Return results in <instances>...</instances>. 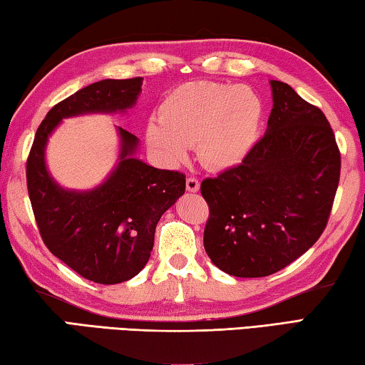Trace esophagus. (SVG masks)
<instances>
[{
    "label": "esophagus",
    "mask_w": 365,
    "mask_h": 365,
    "mask_svg": "<svg viewBox=\"0 0 365 365\" xmlns=\"http://www.w3.org/2000/svg\"><path fill=\"white\" fill-rule=\"evenodd\" d=\"M187 190L190 191V193H196V191L200 190V182H197V178H195V177L187 178Z\"/></svg>",
    "instance_id": "esophagus-1"
}]
</instances>
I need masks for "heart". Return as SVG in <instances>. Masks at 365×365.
I'll return each instance as SVG.
<instances>
[{
    "instance_id": "1",
    "label": "heart",
    "mask_w": 365,
    "mask_h": 365,
    "mask_svg": "<svg viewBox=\"0 0 365 365\" xmlns=\"http://www.w3.org/2000/svg\"><path fill=\"white\" fill-rule=\"evenodd\" d=\"M159 122H148V146L168 165L197 156L209 169L242 164L257 143L264 119L261 96L250 86L187 82L172 88L158 109Z\"/></svg>"
}]
</instances>
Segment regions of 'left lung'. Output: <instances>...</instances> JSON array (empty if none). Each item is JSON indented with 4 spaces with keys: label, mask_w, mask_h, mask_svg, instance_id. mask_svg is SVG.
<instances>
[{
    "label": "left lung",
    "mask_w": 365,
    "mask_h": 365,
    "mask_svg": "<svg viewBox=\"0 0 365 365\" xmlns=\"http://www.w3.org/2000/svg\"><path fill=\"white\" fill-rule=\"evenodd\" d=\"M267 130L242 164L201 183L209 206L205 250L233 277L287 267L317 242L330 217L341 158L322 110L270 80Z\"/></svg>",
    "instance_id": "obj_1"
}]
</instances>
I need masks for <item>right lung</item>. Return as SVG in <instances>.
I'll list each match as a JSON object with an SVG mask.
<instances>
[{
  "instance_id": "right-lung-1",
  "label": "right lung",
  "mask_w": 365,
  "mask_h": 365,
  "mask_svg": "<svg viewBox=\"0 0 365 365\" xmlns=\"http://www.w3.org/2000/svg\"><path fill=\"white\" fill-rule=\"evenodd\" d=\"M143 78H106L66 98L46 114L27 159V188L46 248L86 280L114 285L133 279L151 256L163 215L185 193V175L135 158L138 138L117 127L119 163L100 187L66 190L46 169L48 137L61 120L83 114L125 113Z\"/></svg>"
}]
</instances>
